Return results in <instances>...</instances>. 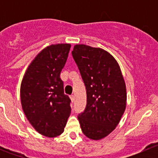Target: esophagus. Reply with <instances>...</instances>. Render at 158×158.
Returning a JSON list of instances; mask_svg holds the SVG:
<instances>
[{"mask_svg":"<svg viewBox=\"0 0 158 158\" xmlns=\"http://www.w3.org/2000/svg\"><path fill=\"white\" fill-rule=\"evenodd\" d=\"M70 99H71V101L73 102H74V100H75V96H74V95H71V96H70Z\"/></svg>","mask_w":158,"mask_h":158,"instance_id":"obj_1","label":"esophagus"}]
</instances>
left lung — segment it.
<instances>
[{
	"instance_id": "left-lung-1",
	"label": "left lung",
	"mask_w": 158,
	"mask_h": 158,
	"mask_svg": "<svg viewBox=\"0 0 158 158\" xmlns=\"http://www.w3.org/2000/svg\"><path fill=\"white\" fill-rule=\"evenodd\" d=\"M72 55L86 89V107L79 114L81 129L92 140L114 130L126 108V85L115 59L101 48L74 46Z\"/></svg>"
}]
</instances>
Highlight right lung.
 <instances>
[{
	"mask_svg": "<svg viewBox=\"0 0 158 158\" xmlns=\"http://www.w3.org/2000/svg\"><path fill=\"white\" fill-rule=\"evenodd\" d=\"M70 47L59 44L43 49L29 65L20 85L27 118L36 131L49 138L63 133L71 113V100L64 94L60 79Z\"/></svg>",
	"mask_w": 158,
	"mask_h": 158,
	"instance_id": "1",
	"label": "right lung"
}]
</instances>
